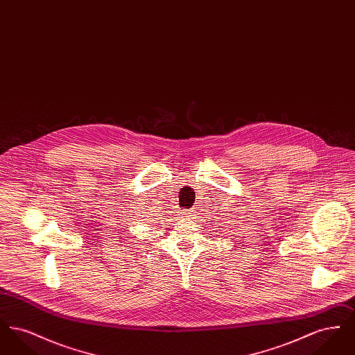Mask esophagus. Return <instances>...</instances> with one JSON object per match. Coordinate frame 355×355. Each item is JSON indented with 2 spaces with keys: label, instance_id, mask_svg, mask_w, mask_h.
<instances>
[{
  "label": "esophagus",
  "instance_id": "obj_1",
  "mask_svg": "<svg viewBox=\"0 0 355 355\" xmlns=\"http://www.w3.org/2000/svg\"><path fill=\"white\" fill-rule=\"evenodd\" d=\"M193 214V210H184V214L182 216H185V217H190Z\"/></svg>",
  "mask_w": 355,
  "mask_h": 355
}]
</instances>
